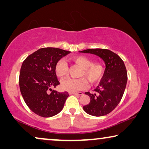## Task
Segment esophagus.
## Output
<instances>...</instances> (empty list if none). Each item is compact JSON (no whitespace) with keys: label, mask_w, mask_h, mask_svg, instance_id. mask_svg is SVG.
Returning a JSON list of instances; mask_svg holds the SVG:
<instances>
[{"label":"esophagus","mask_w":149,"mask_h":149,"mask_svg":"<svg viewBox=\"0 0 149 149\" xmlns=\"http://www.w3.org/2000/svg\"><path fill=\"white\" fill-rule=\"evenodd\" d=\"M69 94H70V95H83V93L82 92H69Z\"/></svg>","instance_id":"34e87169"}]
</instances>
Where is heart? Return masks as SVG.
Here are the masks:
<instances>
[{
  "label": "heart",
  "instance_id": "b5f03b06",
  "mask_svg": "<svg viewBox=\"0 0 149 149\" xmlns=\"http://www.w3.org/2000/svg\"><path fill=\"white\" fill-rule=\"evenodd\" d=\"M72 62L81 68L79 72V79L67 78L62 81L61 87L63 90L69 92H75L88 86V79L91 83H96L102 78L104 72V66L101 62H92L91 59L84 56H75L70 58ZM55 72L60 78H63L68 74V66L66 61L61 59L55 65ZM86 77V78L85 77Z\"/></svg>",
  "mask_w": 149,
  "mask_h": 149
}]
</instances>
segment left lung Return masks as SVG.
<instances>
[{
    "label": "left lung",
    "instance_id": "obj_1",
    "mask_svg": "<svg viewBox=\"0 0 149 149\" xmlns=\"http://www.w3.org/2000/svg\"><path fill=\"white\" fill-rule=\"evenodd\" d=\"M95 54L104 61L106 68L95 92H85L90 97L83 110L89 115L101 117L113 111L119 104L125 91L127 81V70L122 59L106 49H88L80 52Z\"/></svg>",
    "mask_w": 149,
    "mask_h": 149
}]
</instances>
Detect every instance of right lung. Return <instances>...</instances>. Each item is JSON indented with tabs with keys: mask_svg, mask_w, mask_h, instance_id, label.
Wrapping results in <instances>:
<instances>
[{
	"mask_svg": "<svg viewBox=\"0 0 149 149\" xmlns=\"http://www.w3.org/2000/svg\"><path fill=\"white\" fill-rule=\"evenodd\" d=\"M70 53L59 48H41L22 63L19 77L20 91L26 105L37 115L53 117L64 107L68 93L58 92L52 88L60 84L55 65Z\"/></svg>",
	"mask_w": 149,
	"mask_h": 149,
	"instance_id": "obj_1",
	"label": "right lung"
}]
</instances>
